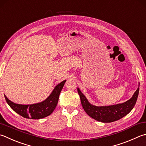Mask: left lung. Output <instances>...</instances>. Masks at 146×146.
<instances>
[{
	"mask_svg": "<svg viewBox=\"0 0 146 146\" xmlns=\"http://www.w3.org/2000/svg\"><path fill=\"white\" fill-rule=\"evenodd\" d=\"M78 92L80 96L82 106L88 115L98 121L111 123L120 119L133 109L138 98L139 88H137L130 100L124 103L109 106H93L89 102L79 88H78Z\"/></svg>",
	"mask_w": 146,
	"mask_h": 146,
	"instance_id": "1",
	"label": "left lung"
}]
</instances>
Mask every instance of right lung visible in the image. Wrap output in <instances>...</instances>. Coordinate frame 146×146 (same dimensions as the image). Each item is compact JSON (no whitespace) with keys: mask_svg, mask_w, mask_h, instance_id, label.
<instances>
[{"mask_svg":"<svg viewBox=\"0 0 146 146\" xmlns=\"http://www.w3.org/2000/svg\"><path fill=\"white\" fill-rule=\"evenodd\" d=\"M66 80L63 81L54 87L50 95L41 102L30 104V105H22L13 102L4 95L5 100L11 108L16 113L25 118L33 119H39L49 116L56 108L58 102L60 93L64 86Z\"/></svg>","mask_w":146,"mask_h":146,"instance_id":"right-lung-1","label":"right lung"}]
</instances>
